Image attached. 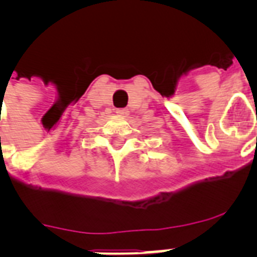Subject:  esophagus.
Listing matches in <instances>:
<instances>
[{"label":"esophagus","mask_w":257,"mask_h":257,"mask_svg":"<svg viewBox=\"0 0 257 257\" xmlns=\"http://www.w3.org/2000/svg\"><path fill=\"white\" fill-rule=\"evenodd\" d=\"M116 113H117V116H118V117H126L129 114V110L126 108L117 109Z\"/></svg>","instance_id":"34e87169"}]
</instances>
